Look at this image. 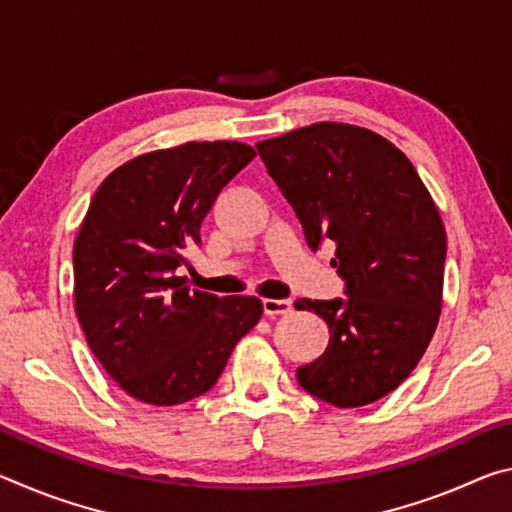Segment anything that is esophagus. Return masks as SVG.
<instances>
[{"label": "esophagus", "instance_id": "1", "mask_svg": "<svg viewBox=\"0 0 512 512\" xmlns=\"http://www.w3.org/2000/svg\"><path fill=\"white\" fill-rule=\"evenodd\" d=\"M264 305V314L266 316H282V314H289L291 311V300H273V298H264L262 300Z\"/></svg>", "mask_w": 512, "mask_h": 512}]
</instances>
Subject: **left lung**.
I'll return each mask as SVG.
<instances>
[{"label": "left lung", "instance_id": "obj_1", "mask_svg": "<svg viewBox=\"0 0 512 512\" xmlns=\"http://www.w3.org/2000/svg\"><path fill=\"white\" fill-rule=\"evenodd\" d=\"M309 248L334 241L345 300H296L329 327L298 384L339 409L377 402L418 366L443 309L447 235L411 160L368 128L318 121L257 142Z\"/></svg>", "mask_w": 512, "mask_h": 512}]
</instances>
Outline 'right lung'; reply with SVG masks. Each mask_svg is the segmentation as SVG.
Returning a JSON list of instances; mask_svg holds the SVG:
<instances>
[{
  "label": "right lung",
  "mask_w": 512,
  "mask_h": 512,
  "mask_svg": "<svg viewBox=\"0 0 512 512\" xmlns=\"http://www.w3.org/2000/svg\"><path fill=\"white\" fill-rule=\"evenodd\" d=\"M255 158L244 142H187L117 167L74 241V311L121 391L173 406L210 391L262 318L255 296L189 291L176 275L221 189Z\"/></svg>",
  "instance_id": "obj_1"
}]
</instances>
